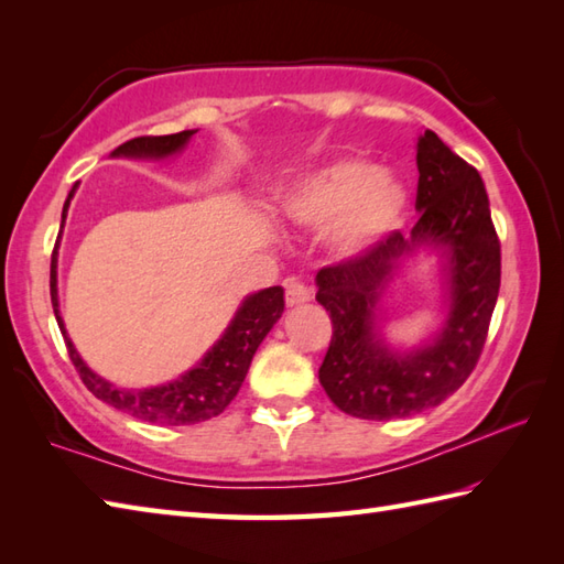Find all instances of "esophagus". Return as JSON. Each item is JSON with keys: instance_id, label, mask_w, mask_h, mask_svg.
<instances>
[{"instance_id": "1", "label": "esophagus", "mask_w": 564, "mask_h": 564, "mask_svg": "<svg viewBox=\"0 0 564 564\" xmlns=\"http://www.w3.org/2000/svg\"><path fill=\"white\" fill-rule=\"evenodd\" d=\"M283 289H285V303H289L291 307L310 301V289H307V285H303L301 281H297V279H285Z\"/></svg>"}]
</instances>
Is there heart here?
<instances>
[{
	"mask_svg": "<svg viewBox=\"0 0 564 564\" xmlns=\"http://www.w3.org/2000/svg\"><path fill=\"white\" fill-rule=\"evenodd\" d=\"M406 191L398 176L358 158L334 160L283 191L281 213L295 225H329L341 254L370 247L400 223Z\"/></svg>",
	"mask_w": 564,
	"mask_h": 564,
	"instance_id": "b5f03b06",
	"label": "heart"
}]
</instances>
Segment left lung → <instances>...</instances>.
Instances as JSON below:
<instances>
[{
	"label": "left lung",
	"mask_w": 564,
	"mask_h": 564,
	"mask_svg": "<svg viewBox=\"0 0 564 564\" xmlns=\"http://www.w3.org/2000/svg\"><path fill=\"white\" fill-rule=\"evenodd\" d=\"M416 225L317 273V303L332 319L319 382L341 412L358 419H402L436 406L470 378L501 283V247L480 174L434 130L416 140ZM419 241L452 257V317L442 337L410 357L375 341L372 313L391 263Z\"/></svg>",
	"instance_id": "left-lung-1"
}]
</instances>
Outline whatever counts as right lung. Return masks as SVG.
<instances>
[{"instance_id": "right-lung-1", "label": "right lung", "mask_w": 564, "mask_h": 564, "mask_svg": "<svg viewBox=\"0 0 564 564\" xmlns=\"http://www.w3.org/2000/svg\"><path fill=\"white\" fill-rule=\"evenodd\" d=\"M196 130H182V133L172 135H140L123 142L113 150V158L126 154V158H166L186 145V140L194 135ZM77 186V184H75ZM72 186L69 196L63 208V223L69 206V198L75 194ZM59 237V235H57ZM55 249L51 259V301L55 310V319L59 329H63L65 346L69 354L72 366L77 368L84 386L99 398L101 402L116 406V410L128 412L130 416H138L142 422L152 424H166V426H182V424H198L206 422L225 412V406L235 400L237 390L242 388L245 376L251 364V356L259 349V344L267 337L269 329L275 325V319L283 313V289L273 285V289L259 291L249 295L245 305L225 329L218 344L206 354V358L188 370L174 382H166L160 388L148 390H121L106 382L104 378L94 376L91 370L84 366L75 346L67 339L63 319L57 315V289H55Z\"/></svg>"}]
</instances>
